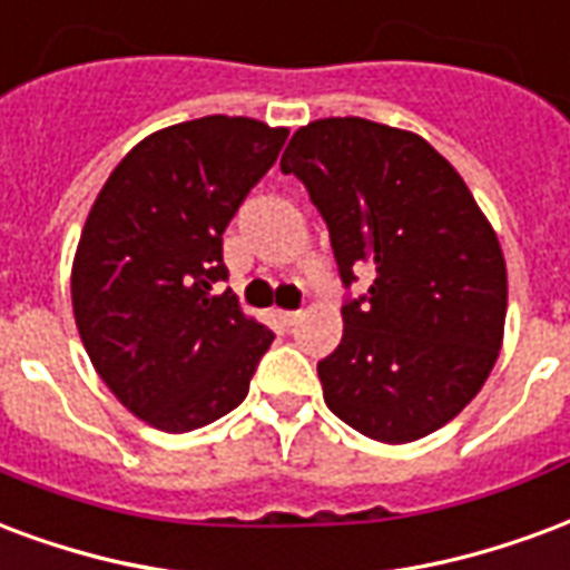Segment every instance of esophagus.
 I'll list each match as a JSON object with an SVG mask.
<instances>
[{"instance_id": "obj_1", "label": "esophagus", "mask_w": 570, "mask_h": 570, "mask_svg": "<svg viewBox=\"0 0 570 570\" xmlns=\"http://www.w3.org/2000/svg\"><path fill=\"white\" fill-rule=\"evenodd\" d=\"M274 317H277V323L281 326H296L298 320H302V311H274Z\"/></svg>"}]
</instances>
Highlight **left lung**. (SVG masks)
Returning <instances> with one entry per match:
<instances>
[{
    "label": "left lung",
    "mask_w": 570,
    "mask_h": 570,
    "mask_svg": "<svg viewBox=\"0 0 570 570\" xmlns=\"http://www.w3.org/2000/svg\"><path fill=\"white\" fill-rule=\"evenodd\" d=\"M328 226L344 286L341 344L317 365L328 411L365 438L407 444L465 407L499 360L508 268L499 235L425 138L326 117L281 159Z\"/></svg>",
    "instance_id": "obj_1"
}]
</instances>
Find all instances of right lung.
<instances>
[{
	"instance_id": "right-lung-1",
	"label": "right lung",
	"mask_w": 570,
	"mask_h": 570,
	"mask_svg": "<svg viewBox=\"0 0 570 570\" xmlns=\"http://www.w3.org/2000/svg\"><path fill=\"white\" fill-rule=\"evenodd\" d=\"M289 129L210 114L147 135L105 180L71 265L92 368L126 411L180 435L244 402L274 332L232 289L223 232Z\"/></svg>"
}]
</instances>
